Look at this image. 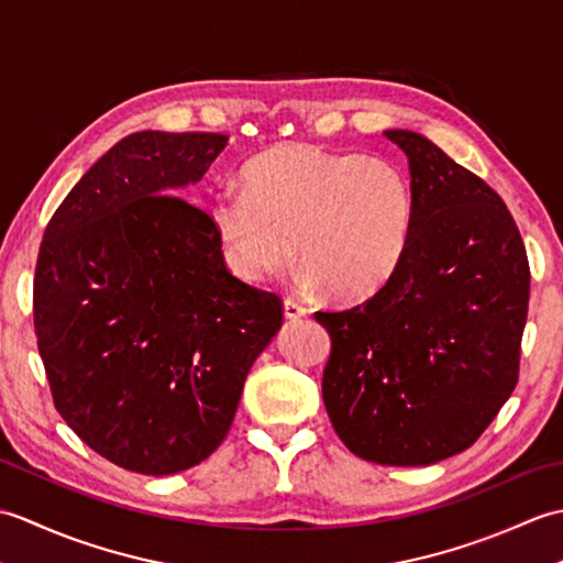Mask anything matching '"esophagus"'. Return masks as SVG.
Returning a JSON list of instances; mask_svg holds the SVG:
<instances>
[{
	"instance_id": "1",
	"label": "esophagus",
	"mask_w": 563,
	"mask_h": 563,
	"mask_svg": "<svg viewBox=\"0 0 563 563\" xmlns=\"http://www.w3.org/2000/svg\"><path fill=\"white\" fill-rule=\"evenodd\" d=\"M283 307H285V319H290V321L302 319L307 314V307L300 305L297 300H292V297H288V300L283 302Z\"/></svg>"
}]
</instances>
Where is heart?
I'll return each instance as SVG.
<instances>
[{"mask_svg":"<svg viewBox=\"0 0 563 563\" xmlns=\"http://www.w3.org/2000/svg\"><path fill=\"white\" fill-rule=\"evenodd\" d=\"M210 222L242 280L263 283L297 251L307 288L363 300L389 280L409 242L411 188L389 159L280 145L246 164L244 188L210 198Z\"/></svg>","mask_w":563,"mask_h":563,"instance_id":"b5f03b06","label":"heart"}]
</instances>
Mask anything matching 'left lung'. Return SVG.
Returning <instances> with one entry per match:
<instances>
[{"label": "left lung", "mask_w": 563, "mask_h": 563, "mask_svg": "<svg viewBox=\"0 0 563 563\" xmlns=\"http://www.w3.org/2000/svg\"><path fill=\"white\" fill-rule=\"evenodd\" d=\"M409 157L411 232L382 288L319 309L331 355L321 394L361 460L421 466L474 445L518 385L530 263L506 202L423 135Z\"/></svg>", "instance_id": "8db88e82"}]
</instances>
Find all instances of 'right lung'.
I'll return each mask as SVG.
<instances>
[{"instance_id": "1", "label": "right lung", "mask_w": 563, "mask_h": 563, "mask_svg": "<svg viewBox=\"0 0 563 563\" xmlns=\"http://www.w3.org/2000/svg\"><path fill=\"white\" fill-rule=\"evenodd\" d=\"M224 145L220 133L128 135L41 242L33 327L55 409L137 474L190 470L222 445L283 324L280 297L232 275L210 212L178 196Z\"/></svg>"}]
</instances>
